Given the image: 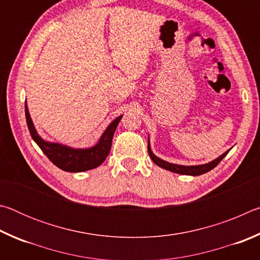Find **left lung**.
Wrapping results in <instances>:
<instances>
[{
  "mask_svg": "<svg viewBox=\"0 0 260 260\" xmlns=\"http://www.w3.org/2000/svg\"><path fill=\"white\" fill-rule=\"evenodd\" d=\"M232 149V148H231ZM231 149H228L227 151H225L222 153V155H220L218 158H215V159L211 160L209 162H206V164H201V165H179V164H173V162H169L164 159H161V158L157 157L155 153L152 152L151 150V146H150V139L148 138V152H149V156L152 159V161L155 162L156 165H158L161 169H165L167 171H171V172L173 173H178V174H182V175H191V177H196V175H201V174H204L206 172H209L212 169H214L215 166H217L220 161H221L225 156L227 155L228 152H230Z\"/></svg>",
  "mask_w": 260,
  "mask_h": 260,
  "instance_id": "8db88e82",
  "label": "left lung"
}]
</instances>
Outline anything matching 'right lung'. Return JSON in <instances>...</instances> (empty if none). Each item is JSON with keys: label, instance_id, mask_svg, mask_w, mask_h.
I'll list each match as a JSON object with an SVG mask.
<instances>
[{"label": "right lung", "instance_id": "right-lung-1", "mask_svg": "<svg viewBox=\"0 0 260 260\" xmlns=\"http://www.w3.org/2000/svg\"><path fill=\"white\" fill-rule=\"evenodd\" d=\"M25 116L27 121L28 131L34 142L40 147L43 153L59 167L60 170L67 171V172H83L91 169H96L102 162L107 159L112 144L113 134L119 121L121 120L122 114L117 117L116 119L110 122L109 126L101 135L98 143L89 148H73L69 147L67 144H61L58 142H50L42 139L40 134L38 133L37 128L33 124L32 118L28 111L27 103L25 102Z\"/></svg>", "mask_w": 260, "mask_h": 260}]
</instances>
